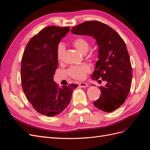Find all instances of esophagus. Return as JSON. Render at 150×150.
Segmentation results:
<instances>
[{"label":"esophagus","instance_id":"obj_1","mask_svg":"<svg viewBox=\"0 0 150 150\" xmlns=\"http://www.w3.org/2000/svg\"><path fill=\"white\" fill-rule=\"evenodd\" d=\"M80 86H81V87L83 88H85V87H87L88 86V84L86 83H84V82H80L79 83Z\"/></svg>","mask_w":150,"mask_h":150}]
</instances>
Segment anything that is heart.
<instances>
[{
  "mask_svg": "<svg viewBox=\"0 0 150 150\" xmlns=\"http://www.w3.org/2000/svg\"><path fill=\"white\" fill-rule=\"evenodd\" d=\"M72 44L75 47V49L83 54H85L89 49V43L85 38L83 37H79L75 39ZM65 49V45L60 43L58 45L57 57V59L60 60L62 59L63 53ZM90 71V67L87 65H75L70 67L67 71L69 75L72 78L76 80H83L85 78L86 74Z\"/></svg>",
  "mask_w": 150,
  "mask_h": 150,
  "instance_id": "1",
  "label": "heart"
}]
</instances>
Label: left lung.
<instances>
[{
	"instance_id": "1",
	"label": "left lung",
	"mask_w": 150,
	"mask_h": 150,
	"mask_svg": "<svg viewBox=\"0 0 150 150\" xmlns=\"http://www.w3.org/2000/svg\"><path fill=\"white\" fill-rule=\"evenodd\" d=\"M71 32L96 40L98 60L91 79H101L107 84L100 87L101 93L93 105L103 112H113L123 104L132 85V69L126 44L112 27L99 21L85 22L72 28Z\"/></svg>"
}]
</instances>
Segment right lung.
Wrapping results in <instances>:
<instances>
[{
    "mask_svg": "<svg viewBox=\"0 0 150 150\" xmlns=\"http://www.w3.org/2000/svg\"><path fill=\"white\" fill-rule=\"evenodd\" d=\"M70 27L49 26L28 42L22 59L21 81L27 99L37 112L54 117L62 112L70 102L78 85L59 87L54 81L58 67L57 47Z\"/></svg>",
    "mask_w": 150,
    "mask_h": 150,
    "instance_id": "obj_1",
    "label": "right lung"
}]
</instances>
